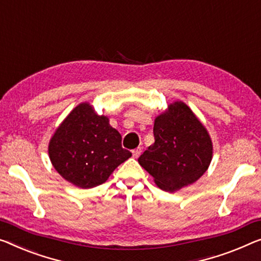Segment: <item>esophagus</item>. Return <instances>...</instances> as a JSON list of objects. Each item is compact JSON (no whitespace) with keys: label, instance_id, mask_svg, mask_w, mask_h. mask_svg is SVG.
Returning <instances> with one entry per match:
<instances>
[{"label":"esophagus","instance_id":"esophagus-1","mask_svg":"<svg viewBox=\"0 0 261 261\" xmlns=\"http://www.w3.org/2000/svg\"><path fill=\"white\" fill-rule=\"evenodd\" d=\"M141 153H142L141 147H137V149L132 150V155H134V158H138L139 155H141Z\"/></svg>","mask_w":261,"mask_h":261}]
</instances>
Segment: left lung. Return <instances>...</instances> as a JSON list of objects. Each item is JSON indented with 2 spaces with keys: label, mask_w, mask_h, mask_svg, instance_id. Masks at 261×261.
<instances>
[{
  "label": "left lung",
  "mask_w": 261,
  "mask_h": 261,
  "mask_svg": "<svg viewBox=\"0 0 261 261\" xmlns=\"http://www.w3.org/2000/svg\"><path fill=\"white\" fill-rule=\"evenodd\" d=\"M154 143L138 163L166 192L193 184L211 164L213 145L210 134L194 112L176 100L154 118Z\"/></svg>",
  "instance_id": "8db88e82"
}]
</instances>
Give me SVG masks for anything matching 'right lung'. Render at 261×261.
<instances>
[{
  "mask_svg": "<svg viewBox=\"0 0 261 261\" xmlns=\"http://www.w3.org/2000/svg\"><path fill=\"white\" fill-rule=\"evenodd\" d=\"M48 153L57 172L81 189L106 182L132 155L122 147V136L110 125L108 116L97 115L89 102L73 108L57 126Z\"/></svg>",
  "mask_w": 261,
  "mask_h": 261,
  "instance_id": "add662e5",
  "label": "right lung"
}]
</instances>
